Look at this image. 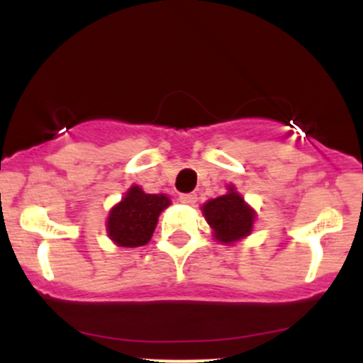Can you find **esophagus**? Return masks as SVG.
Instances as JSON below:
<instances>
[{
  "label": "esophagus",
  "instance_id": "obj_1",
  "mask_svg": "<svg viewBox=\"0 0 363 363\" xmlns=\"http://www.w3.org/2000/svg\"><path fill=\"white\" fill-rule=\"evenodd\" d=\"M196 200H199V196H196L195 193H188V195L179 196V202L186 203V205H195Z\"/></svg>",
  "mask_w": 363,
  "mask_h": 363
}]
</instances>
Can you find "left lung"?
Masks as SVG:
<instances>
[{
	"mask_svg": "<svg viewBox=\"0 0 363 363\" xmlns=\"http://www.w3.org/2000/svg\"><path fill=\"white\" fill-rule=\"evenodd\" d=\"M225 195L202 205L205 221L212 228V237L221 244H235L251 235L256 212L233 184L226 186Z\"/></svg>",
	"mask_w": 363,
	"mask_h": 363,
	"instance_id": "obj_1",
	"label": "left lung"
}]
</instances>
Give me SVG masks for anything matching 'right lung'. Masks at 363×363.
Segmentation results:
<instances>
[{
	"instance_id": "1",
	"label": "right lung",
	"mask_w": 363,
	"mask_h": 363,
	"mask_svg": "<svg viewBox=\"0 0 363 363\" xmlns=\"http://www.w3.org/2000/svg\"><path fill=\"white\" fill-rule=\"evenodd\" d=\"M170 205L164 193L151 195L140 186L128 188L121 202L108 211L107 235L119 247H140L151 240L161 212Z\"/></svg>"
}]
</instances>
